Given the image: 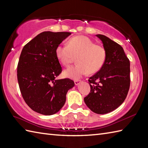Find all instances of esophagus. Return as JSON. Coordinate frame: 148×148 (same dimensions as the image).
<instances>
[{"label": "esophagus", "instance_id": "34e87169", "mask_svg": "<svg viewBox=\"0 0 148 148\" xmlns=\"http://www.w3.org/2000/svg\"><path fill=\"white\" fill-rule=\"evenodd\" d=\"M80 83H81V80H80V79H76V80H74V83H75V84H76V86L78 85V84H79Z\"/></svg>", "mask_w": 148, "mask_h": 148}]
</instances>
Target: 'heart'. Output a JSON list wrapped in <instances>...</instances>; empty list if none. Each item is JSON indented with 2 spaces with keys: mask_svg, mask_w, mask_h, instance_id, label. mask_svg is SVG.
I'll return each mask as SVG.
<instances>
[{
  "mask_svg": "<svg viewBox=\"0 0 148 148\" xmlns=\"http://www.w3.org/2000/svg\"><path fill=\"white\" fill-rule=\"evenodd\" d=\"M56 55L62 64L67 67L77 56V64L64 71V76L78 79L88 72L94 73L102 67L106 59V49L96 45L89 37L77 36L69 39L68 45H60L56 48Z\"/></svg>",
  "mask_w": 148,
  "mask_h": 148,
  "instance_id": "1",
  "label": "heart"
}]
</instances>
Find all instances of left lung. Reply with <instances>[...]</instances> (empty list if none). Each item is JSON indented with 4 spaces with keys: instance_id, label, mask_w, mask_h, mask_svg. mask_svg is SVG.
<instances>
[{
    "instance_id": "left-lung-1",
    "label": "left lung",
    "mask_w": 148,
    "mask_h": 148,
    "mask_svg": "<svg viewBox=\"0 0 148 148\" xmlns=\"http://www.w3.org/2000/svg\"><path fill=\"white\" fill-rule=\"evenodd\" d=\"M102 40L106 59L100 71L90 77V92L84 98L91 111L99 114L114 111L126 99L130 88V60L122 47L109 37L96 35Z\"/></svg>"
}]
</instances>
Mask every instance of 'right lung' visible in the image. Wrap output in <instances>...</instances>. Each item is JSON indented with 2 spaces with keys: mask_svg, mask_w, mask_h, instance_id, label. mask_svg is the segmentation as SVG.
Returning a JSON list of instances; mask_svg holds the SVG:
<instances>
[{
  "mask_svg": "<svg viewBox=\"0 0 148 148\" xmlns=\"http://www.w3.org/2000/svg\"><path fill=\"white\" fill-rule=\"evenodd\" d=\"M71 32H43L25 45L17 67L21 95L30 108L52 115L64 106L66 94L74 86L69 78L56 79L62 69L56 48Z\"/></svg>",
  "mask_w": 148,
  "mask_h": 148,
  "instance_id": "obj_1",
  "label": "right lung"
}]
</instances>
